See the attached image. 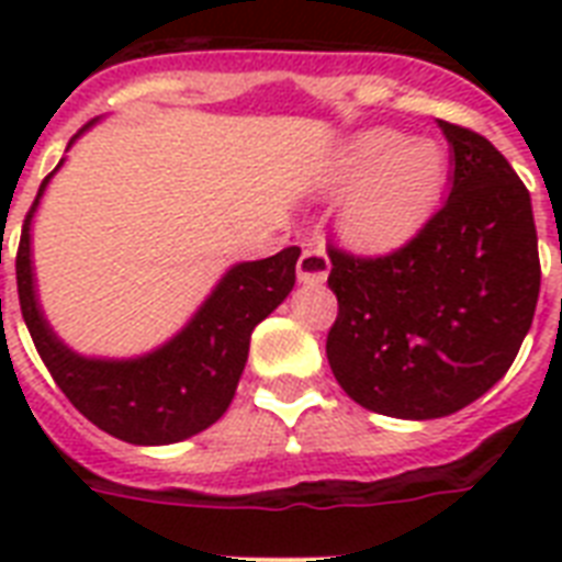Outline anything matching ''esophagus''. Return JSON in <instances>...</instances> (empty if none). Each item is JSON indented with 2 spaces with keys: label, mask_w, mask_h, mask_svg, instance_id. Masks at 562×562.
<instances>
[{
  "label": "esophagus",
  "mask_w": 562,
  "mask_h": 562,
  "mask_svg": "<svg viewBox=\"0 0 562 562\" xmlns=\"http://www.w3.org/2000/svg\"><path fill=\"white\" fill-rule=\"evenodd\" d=\"M326 273H329V256H326V247L317 241V245H308L297 259V277L300 282H324Z\"/></svg>",
  "instance_id": "obj_1"
}]
</instances>
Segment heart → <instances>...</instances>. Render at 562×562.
Wrapping results in <instances>:
<instances>
[{"mask_svg":"<svg viewBox=\"0 0 562 562\" xmlns=\"http://www.w3.org/2000/svg\"><path fill=\"white\" fill-rule=\"evenodd\" d=\"M443 183V148L391 127L352 134L321 175L324 189H344L335 218L359 247H393L414 236L435 212Z\"/></svg>","mask_w":562,"mask_h":562,"instance_id":"heart-1","label":"heart"}]
</instances>
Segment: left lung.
Segmentation results:
<instances>
[{
  "label": "left lung",
  "mask_w": 562,
  "mask_h": 562,
  "mask_svg": "<svg viewBox=\"0 0 562 562\" xmlns=\"http://www.w3.org/2000/svg\"><path fill=\"white\" fill-rule=\"evenodd\" d=\"M452 189L417 238L359 259L329 247L335 379L361 408L435 419L467 408L514 364L540 297L531 194L484 136L437 122Z\"/></svg>",
  "instance_id": "8db88e82"
}]
</instances>
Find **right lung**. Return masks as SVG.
Here are the masks:
<instances>
[{
  "label": "right lung",
  "instance_id": "obj_1",
  "mask_svg": "<svg viewBox=\"0 0 562 562\" xmlns=\"http://www.w3.org/2000/svg\"><path fill=\"white\" fill-rule=\"evenodd\" d=\"M92 125L95 122L83 131ZM60 166L64 160L57 162V169ZM55 171L40 183L16 250L20 308L40 359L46 361L48 373L66 393V400L92 426L125 443L169 446L210 428L215 419L224 417L236 396L256 324H262L294 289L300 247H285L268 259L227 268L187 326L151 352L131 359L81 356L60 341V335L43 315L31 256L34 212Z\"/></svg>",
  "mask_w": 562,
  "mask_h": 562
}]
</instances>
